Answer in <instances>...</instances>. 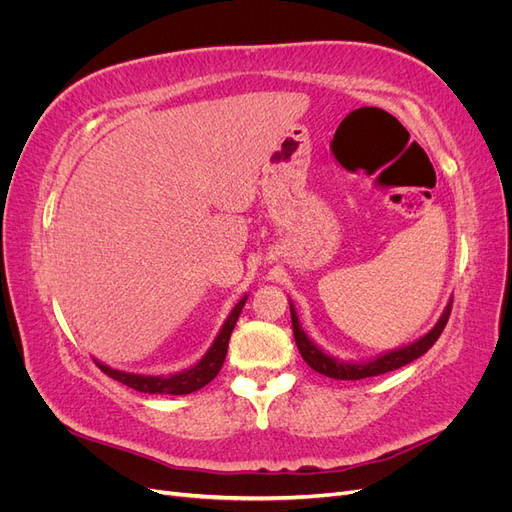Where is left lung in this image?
I'll list each match as a JSON object with an SVG mask.
<instances>
[{"label": "left lung", "mask_w": 512, "mask_h": 512, "mask_svg": "<svg viewBox=\"0 0 512 512\" xmlns=\"http://www.w3.org/2000/svg\"><path fill=\"white\" fill-rule=\"evenodd\" d=\"M451 305L453 301H448L442 316L438 318V322L423 335L414 339V342L399 346L393 350H386L382 354L371 356L367 361H344L337 359V356L324 352L318 344H314L312 339L307 337V333L301 327V320L297 314V307L290 301V316H292V333H294V342H297V348L303 356V361L312 367L318 374L327 376V378H335V380H361V378H371V376H380L386 374V371H393L404 367L408 363H412L418 356H423L436 339L442 335L448 316H451Z\"/></svg>", "instance_id": "8db88e82"}]
</instances>
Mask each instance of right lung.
Segmentation results:
<instances>
[{
  "label": "right lung",
  "instance_id": "obj_1",
  "mask_svg": "<svg viewBox=\"0 0 512 512\" xmlns=\"http://www.w3.org/2000/svg\"><path fill=\"white\" fill-rule=\"evenodd\" d=\"M245 301H247V294H243V297L237 301V305L230 309V314L226 316L220 333L215 335L213 344L209 346V350L205 352L203 359H200L196 365H192L188 369L177 371V374H168V376L130 374V371L108 367L98 359H94V361L108 378L126 384L134 391L151 393V395H188V393H194L198 389H203L205 384H209L215 376H218V371L222 369L226 352H228L230 333H232V329H235V324L239 320V314H241Z\"/></svg>",
  "mask_w": 512,
  "mask_h": 512
}]
</instances>
